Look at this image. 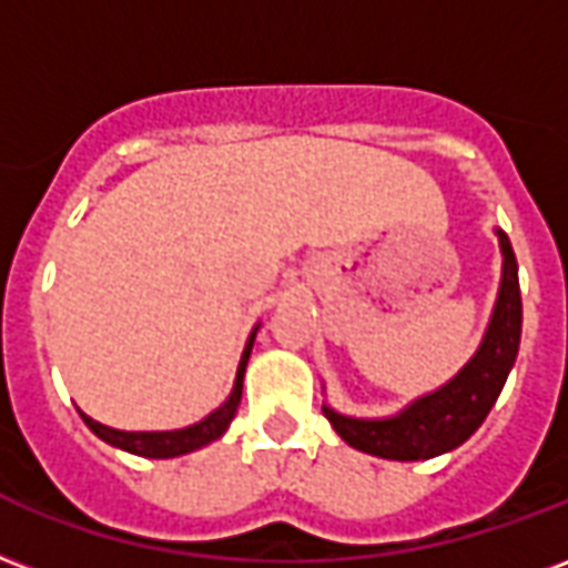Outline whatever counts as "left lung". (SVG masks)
I'll return each instance as SVG.
<instances>
[{
    "label": "left lung",
    "mask_w": 568,
    "mask_h": 568,
    "mask_svg": "<svg viewBox=\"0 0 568 568\" xmlns=\"http://www.w3.org/2000/svg\"><path fill=\"white\" fill-rule=\"evenodd\" d=\"M497 237L503 252V276L497 304L476 355L445 385L388 418H352L322 403V413L343 443L385 460H430L445 452H455L457 445H464L481 427L515 367L520 346L518 262L506 231L497 229Z\"/></svg>",
    "instance_id": "obj_1"
}]
</instances>
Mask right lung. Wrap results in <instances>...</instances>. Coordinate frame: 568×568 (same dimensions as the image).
<instances>
[{
  "label": "right lung",
  "instance_id": "add662e5",
  "mask_svg": "<svg viewBox=\"0 0 568 568\" xmlns=\"http://www.w3.org/2000/svg\"><path fill=\"white\" fill-rule=\"evenodd\" d=\"M255 334H258V325L252 327L250 339H246V346H243L241 364H237V376H234V388H231L229 400L222 403L220 409H213L207 418H201L199 424H189V427H180V430H116V427H108V424L95 422V418H90V415L81 413V409H78V413H81L83 424H87L99 439H104V443L113 445V448H123L129 455L168 460V457L199 452L204 445L216 443V439L229 430L231 418L237 415V406H241L243 394V373H246V364H250Z\"/></svg>",
  "mask_w": 568,
  "mask_h": 568
}]
</instances>
